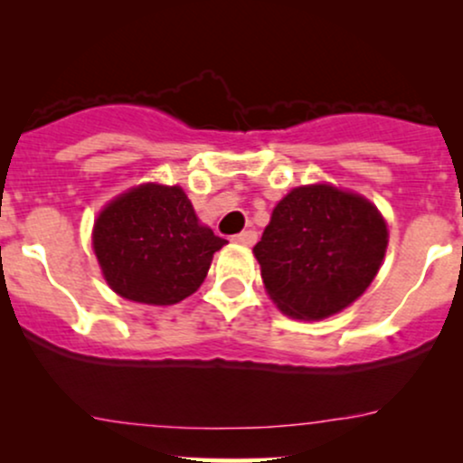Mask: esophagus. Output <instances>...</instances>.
Segmentation results:
<instances>
[{"mask_svg":"<svg viewBox=\"0 0 463 463\" xmlns=\"http://www.w3.org/2000/svg\"><path fill=\"white\" fill-rule=\"evenodd\" d=\"M232 241L241 243V246H254V243H257V231H254V228L241 231V232H239V235L232 237Z\"/></svg>","mask_w":463,"mask_h":463,"instance_id":"esophagus-1","label":"esophagus"}]
</instances>
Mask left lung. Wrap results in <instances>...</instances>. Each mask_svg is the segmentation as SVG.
Returning <instances> with one entry per match:
<instances>
[{
  "instance_id": "1",
  "label": "left lung",
  "mask_w": 463,
  "mask_h": 463,
  "mask_svg": "<svg viewBox=\"0 0 463 463\" xmlns=\"http://www.w3.org/2000/svg\"><path fill=\"white\" fill-rule=\"evenodd\" d=\"M390 231L374 202L357 191L313 183L274 206L252 248L276 309L317 322L364 296L383 265Z\"/></svg>"
}]
</instances>
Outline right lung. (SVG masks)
I'll use <instances>...</instances> for the list:
<instances>
[{
  "label": "right lung",
  "instance_id": "obj_1",
  "mask_svg": "<svg viewBox=\"0 0 463 463\" xmlns=\"http://www.w3.org/2000/svg\"><path fill=\"white\" fill-rule=\"evenodd\" d=\"M226 239L202 224L180 184L143 183L106 202L91 246L106 285L141 305H176L195 294Z\"/></svg>",
  "mask_w": 463,
  "mask_h": 463
}]
</instances>
